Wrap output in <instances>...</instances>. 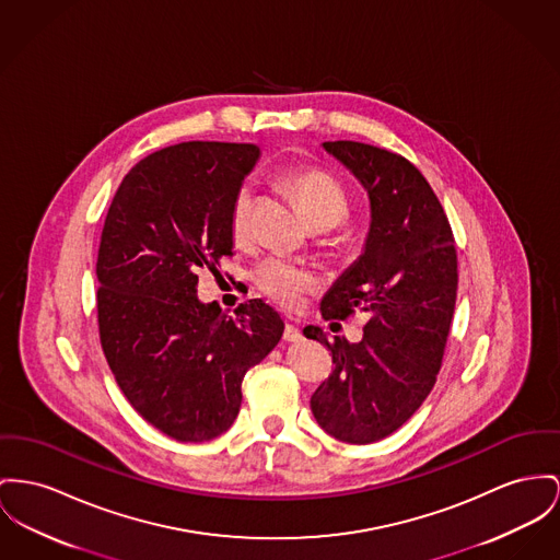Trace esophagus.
Returning <instances> with one entry per match:
<instances>
[{"label": "esophagus", "mask_w": 560, "mask_h": 560, "mask_svg": "<svg viewBox=\"0 0 560 560\" xmlns=\"http://www.w3.org/2000/svg\"><path fill=\"white\" fill-rule=\"evenodd\" d=\"M284 341H299L301 339V331H299L295 325H291V323H287V327H284Z\"/></svg>", "instance_id": "1"}]
</instances>
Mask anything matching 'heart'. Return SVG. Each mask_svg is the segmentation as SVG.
<instances>
[{"mask_svg":"<svg viewBox=\"0 0 560 560\" xmlns=\"http://www.w3.org/2000/svg\"><path fill=\"white\" fill-rule=\"evenodd\" d=\"M282 188L295 199L299 210L314 229H331L348 217L350 199L346 188L334 174L320 167H298L289 170L282 178ZM253 188L240 187L231 203V235L235 242H244L250 235L253 221ZM255 287L265 298L291 310L298 307L305 293L316 287V278L307 267L284 261L280 257H269L255 269Z\"/></svg>","mask_w":560,"mask_h":560,"instance_id":"obj_1","label":"heart"}]
</instances>
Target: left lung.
<instances>
[{
    "label": "left lung",
    "mask_w": 560,
    "mask_h": 560,
    "mask_svg": "<svg viewBox=\"0 0 560 560\" xmlns=\"http://www.w3.org/2000/svg\"><path fill=\"white\" fill-rule=\"evenodd\" d=\"M323 147L368 188L372 226L365 253L320 301V314L348 320L365 312L368 323L359 343L303 329L336 363L310 408L329 435L365 446L395 433L433 390L452 327L458 261L440 199L406 156L352 140Z\"/></svg>",
    "instance_id": "obj_1"
}]
</instances>
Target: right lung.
Returning a JSON list of instances; mask_svg holds the SVG:
<instances>
[{"label": "right lung", "instance_id": "right-lung-1", "mask_svg": "<svg viewBox=\"0 0 560 560\" xmlns=\"http://www.w3.org/2000/svg\"><path fill=\"white\" fill-rule=\"evenodd\" d=\"M259 159L253 144L183 142L136 163L116 188L95 262L97 327L127 401L178 442L224 433L242 380L284 323L261 299L235 318L199 303L197 271L233 255L231 203Z\"/></svg>", "mask_w": 560, "mask_h": 560}]
</instances>
